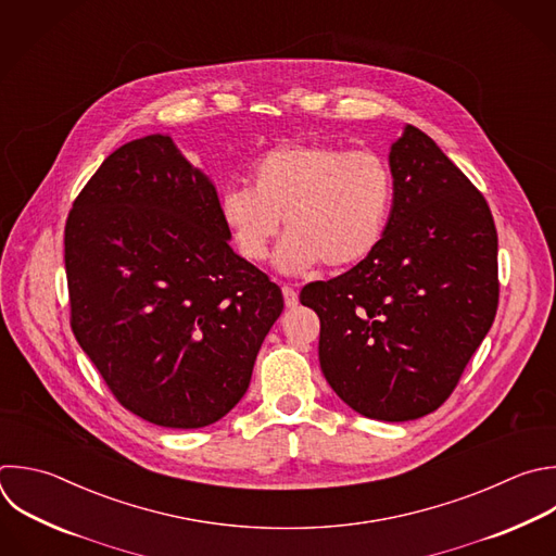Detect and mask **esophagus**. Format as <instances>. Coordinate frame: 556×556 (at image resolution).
I'll return each instance as SVG.
<instances>
[{
    "instance_id": "1",
    "label": "esophagus",
    "mask_w": 556,
    "mask_h": 556,
    "mask_svg": "<svg viewBox=\"0 0 556 556\" xmlns=\"http://www.w3.org/2000/svg\"><path fill=\"white\" fill-rule=\"evenodd\" d=\"M281 292H283V301H286V307H296L299 305V294L294 288L290 286H281Z\"/></svg>"
}]
</instances>
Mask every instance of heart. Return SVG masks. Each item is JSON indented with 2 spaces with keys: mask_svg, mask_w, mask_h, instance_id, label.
Instances as JSON below:
<instances>
[{
  "mask_svg": "<svg viewBox=\"0 0 556 556\" xmlns=\"http://www.w3.org/2000/svg\"><path fill=\"white\" fill-rule=\"evenodd\" d=\"M251 188L229 185L218 216L238 253L253 264L268 257L283 227L275 264L303 273L325 262L342 270L371 255L387 231L395 180L376 152L331 143H286L264 152L249 169Z\"/></svg>",
  "mask_w": 556,
  "mask_h": 556,
  "instance_id": "1",
  "label": "heart"
}]
</instances>
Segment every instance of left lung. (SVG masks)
I'll return each mask as SVG.
<instances>
[{
  "label": "left lung",
  "instance_id": "left-lung-1",
  "mask_svg": "<svg viewBox=\"0 0 556 556\" xmlns=\"http://www.w3.org/2000/svg\"><path fill=\"white\" fill-rule=\"evenodd\" d=\"M393 212L378 249L307 283L318 359L333 393L378 421L434 413L458 384L497 309V233L486 201L424 130L391 143Z\"/></svg>",
  "mask_w": 556,
  "mask_h": 556
}]
</instances>
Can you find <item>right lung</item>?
<instances>
[{"instance_id":"1","label":"right lung","mask_w":556,"mask_h":556,"mask_svg":"<svg viewBox=\"0 0 556 556\" xmlns=\"http://www.w3.org/2000/svg\"><path fill=\"white\" fill-rule=\"evenodd\" d=\"M229 240L214 180L167 132L109 154L70 212L74 336L117 402L154 426L223 419L283 309Z\"/></svg>"}]
</instances>
